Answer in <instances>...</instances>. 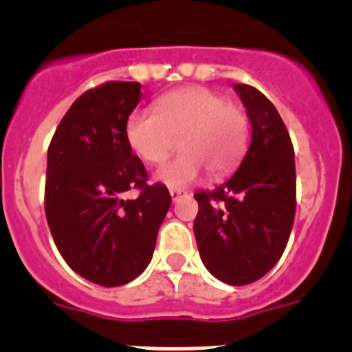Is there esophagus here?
Wrapping results in <instances>:
<instances>
[{"label":"esophagus","instance_id":"esophagus-1","mask_svg":"<svg viewBox=\"0 0 352 352\" xmlns=\"http://www.w3.org/2000/svg\"><path fill=\"white\" fill-rule=\"evenodd\" d=\"M169 194H170V197H173V201H178L182 195H185V190H182V188H170Z\"/></svg>","mask_w":352,"mask_h":352}]
</instances>
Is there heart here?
I'll return each mask as SVG.
<instances>
[{
	"label": "heart",
	"instance_id": "1",
	"mask_svg": "<svg viewBox=\"0 0 352 352\" xmlns=\"http://www.w3.org/2000/svg\"><path fill=\"white\" fill-rule=\"evenodd\" d=\"M248 120L222 93L188 86L160 96L153 113L138 109L126 118L125 138L132 153L146 164H160L178 141V158L155 170V179L182 188L203 174L220 178L238 166L247 146Z\"/></svg>",
	"mask_w": 352,
	"mask_h": 352
}]
</instances>
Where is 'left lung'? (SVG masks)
I'll return each mask as SVG.
<instances>
[{
    "mask_svg": "<svg viewBox=\"0 0 352 352\" xmlns=\"http://www.w3.org/2000/svg\"><path fill=\"white\" fill-rule=\"evenodd\" d=\"M247 109L250 146L238 170L214 190L194 195V234L208 272L229 285L259 280L278 263L296 211L294 149L275 105L248 84H234Z\"/></svg>",
    "mask_w": 352,
    "mask_h": 352,
    "instance_id": "1",
    "label": "left lung"
}]
</instances>
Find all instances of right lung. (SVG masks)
<instances>
[{
  "mask_svg": "<svg viewBox=\"0 0 352 352\" xmlns=\"http://www.w3.org/2000/svg\"><path fill=\"white\" fill-rule=\"evenodd\" d=\"M141 96L139 82L89 89L68 109L47 151L45 217L56 247L77 275L104 287L148 268L170 206L166 185L146 183L126 144V118ZM130 188L142 194L125 199Z\"/></svg>",
  "mask_w": 352,
  "mask_h": 352,
  "instance_id": "add662e5",
  "label": "right lung"
}]
</instances>
